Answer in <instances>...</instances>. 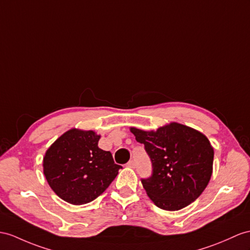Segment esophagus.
<instances>
[{"label":"esophagus","mask_w":250,"mask_h":250,"mask_svg":"<svg viewBox=\"0 0 250 250\" xmlns=\"http://www.w3.org/2000/svg\"><path fill=\"white\" fill-rule=\"evenodd\" d=\"M127 167H135V166H136V163H135V161L133 160H129L128 162H127V164H126Z\"/></svg>","instance_id":"34e87169"}]
</instances>
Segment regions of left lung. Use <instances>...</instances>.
<instances>
[{
  "label": "left lung",
  "mask_w": 250,
  "mask_h": 250,
  "mask_svg": "<svg viewBox=\"0 0 250 250\" xmlns=\"http://www.w3.org/2000/svg\"><path fill=\"white\" fill-rule=\"evenodd\" d=\"M144 144L153 172L141 179L143 188L158 208L177 211L193 203L208 186L214 151L209 140L191 127L178 123L144 131L131 127Z\"/></svg>",
  "instance_id": "obj_1"
}]
</instances>
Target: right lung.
Returning <instances> with one entry per match:
<instances>
[{"mask_svg": "<svg viewBox=\"0 0 250 250\" xmlns=\"http://www.w3.org/2000/svg\"><path fill=\"white\" fill-rule=\"evenodd\" d=\"M100 136L92 130L71 129L46 150L43 172L48 185L64 202H92L117 177L119 169L110 151L101 149Z\"/></svg>", "mask_w": 250, "mask_h": 250, "instance_id": "right-lung-1", "label": "right lung"}]
</instances>
